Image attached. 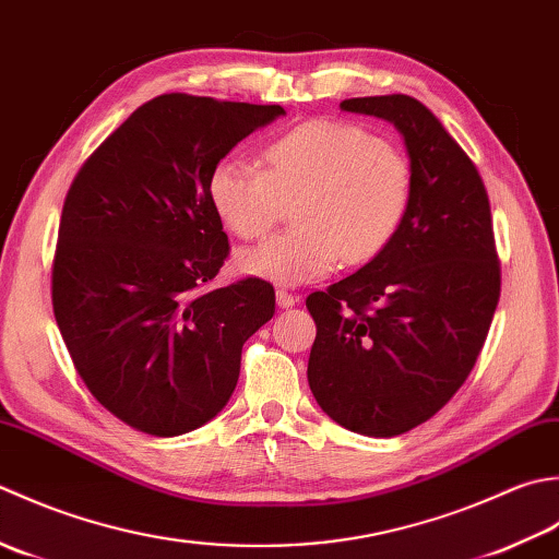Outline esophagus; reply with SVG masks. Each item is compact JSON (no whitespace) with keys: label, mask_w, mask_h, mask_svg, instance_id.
Masks as SVG:
<instances>
[{"label":"esophagus","mask_w":559,"mask_h":559,"mask_svg":"<svg viewBox=\"0 0 559 559\" xmlns=\"http://www.w3.org/2000/svg\"><path fill=\"white\" fill-rule=\"evenodd\" d=\"M296 301H299V296L287 292V289H277V306L280 309H289V306H294Z\"/></svg>","instance_id":"1"}]
</instances>
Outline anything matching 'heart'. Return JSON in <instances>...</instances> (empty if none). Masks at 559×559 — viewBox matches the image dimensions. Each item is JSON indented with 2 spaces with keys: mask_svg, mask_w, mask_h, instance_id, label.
Masks as SVG:
<instances>
[{
  "mask_svg": "<svg viewBox=\"0 0 559 559\" xmlns=\"http://www.w3.org/2000/svg\"><path fill=\"white\" fill-rule=\"evenodd\" d=\"M265 168L224 158L210 178L216 214L243 241L265 238L296 202V229L238 258L243 272L277 284L325 277L340 260L369 263L393 243L413 207L409 156L347 120H306L275 136Z\"/></svg>",
  "mask_w": 559,
  "mask_h": 559,
  "instance_id": "heart-1",
  "label": "heart"
}]
</instances>
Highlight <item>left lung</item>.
Masks as SVG:
<instances>
[{"label":"left lung","instance_id":"8db88e82","mask_svg":"<svg viewBox=\"0 0 559 559\" xmlns=\"http://www.w3.org/2000/svg\"><path fill=\"white\" fill-rule=\"evenodd\" d=\"M343 110L393 122L415 198L393 243L355 275L311 292V393L367 437L427 423L468 379L502 292L480 174L427 106L405 94L347 98Z\"/></svg>","mask_w":559,"mask_h":559}]
</instances>
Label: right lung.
<instances>
[{
    "label": "right lung",
    "mask_w": 559,
    "mask_h": 559,
    "mask_svg": "<svg viewBox=\"0 0 559 559\" xmlns=\"http://www.w3.org/2000/svg\"><path fill=\"white\" fill-rule=\"evenodd\" d=\"M282 112L156 96L96 146L67 190L55 321L91 395L136 431L178 437L210 423L236 389L243 343L275 313L265 280L212 287L231 246L210 178Z\"/></svg>",
    "instance_id": "right-lung-1"
}]
</instances>
